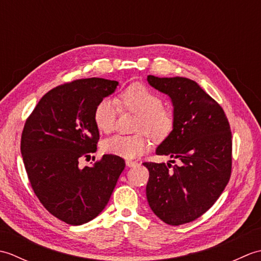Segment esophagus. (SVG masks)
<instances>
[{"instance_id": "obj_1", "label": "esophagus", "mask_w": 261, "mask_h": 261, "mask_svg": "<svg viewBox=\"0 0 261 261\" xmlns=\"http://www.w3.org/2000/svg\"><path fill=\"white\" fill-rule=\"evenodd\" d=\"M125 164L127 167H135V166H138V162H135V160H130V159H127Z\"/></svg>"}]
</instances>
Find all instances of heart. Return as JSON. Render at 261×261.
Segmentation results:
<instances>
[{
    "instance_id": "b5f03b06",
    "label": "heart",
    "mask_w": 261,
    "mask_h": 261,
    "mask_svg": "<svg viewBox=\"0 0 261 261\" xmlns=\"http://www.w3.org/2000/svg\"><path fill=\"white\" fill-rule=\"evenodd\" d=\"M119 104L123 110L138 114L135 136L116 135L102 142L104 152L123 158H135L148 150L149 140L145 132L153 140H164L174 127V116L163 107V99L142 84H132L120 94ZM115 101L104 98L94 110V123L97 129L109 134L113 130L120 108Z\"/></svg>"
}]
</instances>
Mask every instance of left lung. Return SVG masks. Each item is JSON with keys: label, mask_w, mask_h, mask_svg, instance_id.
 Segmentation results:
<instances>
[{"label": "left lung", "mask_w": 261, "mask_h": 261, "mask_svg": "<svg viewBox=\"0 0 261 261\" xmlns=\"http://www.w3.org/2000/svg\"><path fill=\"white\" fill-rule=\"evenodd\" d=\"M152 87L173 104L174 127L156 149L179 165L143 163L149 170V206L169 225L192 222L212 206L228 184L232 135L223 109L196 82L186 77L149 75Z\"/></svg>", "instance_id": "obj_1"}]
</instances>
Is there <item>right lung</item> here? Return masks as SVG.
Returning <instances> with one entry per match:
<instances>
[{"mask_svg": "<svg viewBox=\"0 0 261 261\" xmlns=\"http://www.w3.org/2000/svg\"><path fill=\"white\" fill-rule=\"evenodd\" d=\"M118 85L96 77L66 83L45 94L25 121L21 154L28 178L48 212L67 224L96 218L125 167L115 154H104L91 167L79 166L96 151L94 110Z\"/></svg>", "mask_w": 261, "mask_h": 261, "instance_id": "right-lung-1", "label": "right lung"}]
</instances>
